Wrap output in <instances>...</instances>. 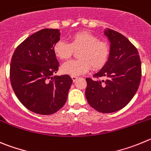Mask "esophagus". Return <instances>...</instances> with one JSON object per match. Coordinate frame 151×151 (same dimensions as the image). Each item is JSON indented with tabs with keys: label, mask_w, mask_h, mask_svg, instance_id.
Listing matches in <instances>:
<instances>
[{
	"label": "esophagus",
	"mask_w": 151,
	"mask_h": 151,
	"mask_svg": "<svg viewBox=\"0 0 151 151\" xmlns=\"http://www.w3.org/2000/svg\"><path fill=\"white\" fill-rule=\"evenodd\" d=\"M79 77H77V76H71V79H72L73 80V81H74V82H75L76 81H77V79H78Z\"/></svg>",
	"instance_id": "esophagus-1"
}]
</instances>
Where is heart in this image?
Returning <instances> with one entry per match:
<instances>
[{
	"label": "heart",
	"instance_id": "heart-1",
	"mask_svg": "<svg viewBox=\"0 0 151 151\" xmlns=\"http://www.w3.org/2000/svg\"><path fill=\"white\" fill-rule=\"evenodd\" d=\"M74 51L79 50L77 60L65 62L62 66V73L77 76L87 73L91 69L99 70L104 67L110 56V46L96 35L87 32H79L70 37L69 43L59 40L54 44L53 52L59 59L67 60Z\"/></svg>",
	"mask_w": 151,
	"mask_h": 151
}]
</instances>
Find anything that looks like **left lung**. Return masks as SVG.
Masks as SVG:
<instances>
[{"mask_svg":"<svg viewBox=\"0 0 151 151\" xmlns=\"http://www.w3.org/2000/svg\"><path fill=\"white\" fill-rule=\"evenodd\" d=\"M105 35L111 42L110 56L95 79H86V98L99 112L122 109L135 96L142 78V64L136 47L124 35L110 28Z\"/></svg>","mask_w":151,"mask_h":151,"instance_id":"obj_1","label":"left lung"}]
</instances>
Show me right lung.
<instances>
[{"instance_id": "add662e5", "label": "right lung", "mask_w": 151, "mask_h": 151, "mask_svg": "<svg viewBox=\"0 0 151 151\" xmlns=\"http://www.w3.org/2000/svg\"><path fill=\"white\" fill-rule=\"evenodd\" d=\"M59 40L58 29H42L22 42L12 56V88L20 102L38 114H52L61 109L73 82L68 74L52 77L59 66L53 52Z\"/></svg>"}]
</instances>
